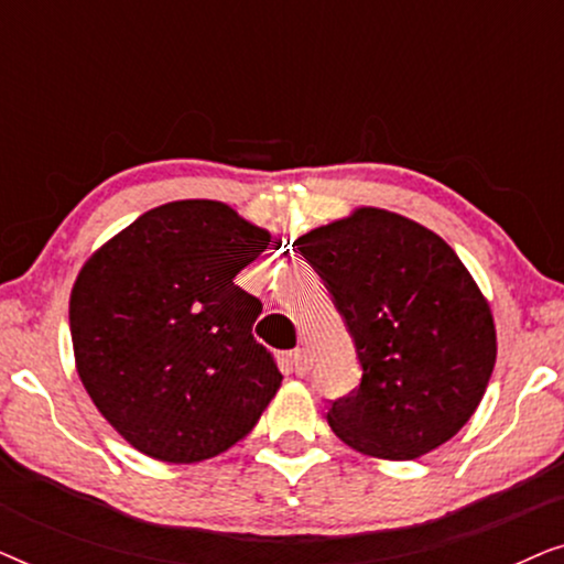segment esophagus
I'll return each instance as SVG.
<instances>
[{"instance_id": "obj_1", "label": "esophagus", "mask_w": 564, "mask_h": 564, "mask_svg": "<svg viewBox=\"0 0 564 564\" xmlns=\"http://www.w3.org/2000/svg\"><path fill=\"white\" fill-rule=\"evenodd\" d=\"M290 365L295 369V375H307V369H311V357H307L305 349H295L290 351Z\"/></svg>"}]
</instances>
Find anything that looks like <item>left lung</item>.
Instances as JSON below:
<instances>
[{"label":"left lung","mask_w":564,"mask_h":564,"mask_svg":"<svg viewBox=\"0 0 564 564\" xmlns=\"http://www.w3.org/2000/svg\"><path fill=\"white\" fill-rule=\"evenodd\" d=\"M349 328L361 382L328 400L334 434L361 454L415 459L457 434L496 367L488 300L434 230L359 207L300 236Z\"/></svg>","instance_id":"left-lung-1"}]
</instances>
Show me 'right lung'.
<instances>
[{"label":"right lung","mask_w":564,"mask_h":564,"mask_svg":"<svg viewBox=\"0 0 564 564\" xmlns=\"http://www.w3.org/2000/svg\"><path fill=\"white\" fill-rule=\"evenodd\" d=\"M272 236L215 199L143 213L91 253L68 303L76 372L107 423L153 459H210L249 434L280 390L234 282Z\"/></svg>","instance_id":"add662e5"}]
</instances>
